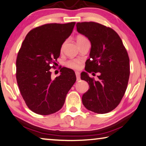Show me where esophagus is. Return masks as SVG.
<instances>
[{
    "mask_svg": "<svg viewBox=\"0 0 146 146\" xmlns=\"http://www.w3.org/2000/svg\"><path fill=\"white\" fill-rule=\"evenodd\" d=\"M75 75H76V77H77V81H79L80 80V73L78 72V71H76L75 72Z\"/></svg>",
    "mask_w": 146,
    "mask_h": 146,
    "instance_id": "esophagus-1",
    "label": "esophagus"
}]
</instances>
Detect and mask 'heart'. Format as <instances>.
<instances>
[{
	"mask_svg": "<svg viewBox=\"0 0 146 146\" xmlns=\"http://www.w3.org/2000/svg\"><path fill=\"white\" fill-rule=\"evenodd\" d=\"M86 40H88L87 38H86L85 36H82V35H78L77 36V38H76V41H77L78 45H79V44L84 42V41ZM64 45H65V43L62 44V45L61 46V48H60L61 52L63 51ZM81 64H82V60H80L79 59H70L67 62H66L65 65H66V66H67L69 68H71L73 69H78L80 68Z\"/></svg>",
	"mask_w": 146,
	"mask_h": 146,
	"instance_id": "obj_1",
	"label": "heart"
}]
</instances>
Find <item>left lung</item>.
Masks as SVG:
<instances>
[{"instance_id": "obj_1", "label": "left lung", "mask_w": 146, "mask_h": 146, "mask_svg": "<svg viewBox=\"0 0 146 146\" xmlns=\"http://www.w3.org/2000/svg\"><path fill=\"white\" fill-rule=\"evenodd\" d=\"M77 29L92 45L85 70L100 73L97 80L86 72L81 73L80 78L88 83L90 88L83 94L82 103L88 110L106 114L117 107L125 93L130 75L128 53L118 34L110 27L82 22L77 23Z\"/></svg>"}]
</instances>
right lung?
Masks as SVG:
<instances>
[{
    "label": "right lung",
    "instance_id": "right-lung-1",
    "mask_svg": "<svg viewBox=\"0 0 146 146\" xmlns=\"http://www.w3.org/2000/svg\"><path fill=\"white\" fill-rule=\"evenodd\" d=\"M75 22L48 23L31 30L25 37L16 60V79L29 109L49 115L60 110L67 94L76 81L71 69L62 68L51 79L62 44L72 33Z\"/></svg>",
    "mask_w": 146,
    "mask_h": 146
}]
</instances>
